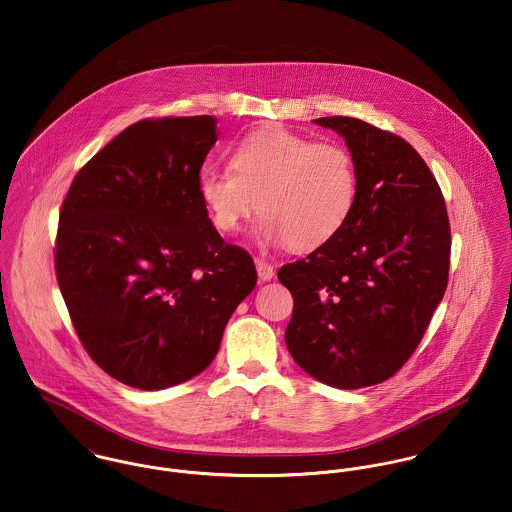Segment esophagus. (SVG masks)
<instances>
[{"instance_id":"34e87169","label":"esophagus","mask_w":512,"mask_h":512,"mask_svg":"<svg viewBox=\"0 0 512 512\" xmlns=\"http://www.w3.org/2000/svg\"><path fill=\"white\" fill-rule=\"evenodd\" d=\"M255 267H257V275H259L261 280H271L275 276L273 265L267 259H263V257L255 259Z\"/></svg>"}]
</instances>
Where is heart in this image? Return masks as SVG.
<instances>
[{
  "mask_svg": "<svg viewBox=\"0 0 512 512\" xmlns=\"http://www.w3.org/2000/svg\"><path fill=\"white\" fill-rule=\"evenodd\" d=\"M356 185V165L345 146L269 126L237 144L232 169H204L198 193L220 232H236L259 204V234L304 251L345 228Z\"/></svg>",
  "mask_w": 512,
  "mask_h": 512,
  "instance_id": "heart-1",
  "label": "heart"
}]
</instances>
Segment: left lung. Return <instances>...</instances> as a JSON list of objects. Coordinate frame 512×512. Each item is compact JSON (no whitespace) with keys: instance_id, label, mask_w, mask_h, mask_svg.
Here are the masks:
<instances>
[{"instance_id":"8db88e82","label":"left lung","mask_w":512,"mask_h":512,"mask_svg":"<svg viewBox=\"0 0 512 512\" xmlns=\"http://www.w3.org/2000/svg\"><path fill=\"white\" fill-rule=\"evenodd\" d=\"M339 132L356 165L345 228L280 267L294 298L286 347L315 380L358 390L392 378L419 347L450 269L442 191L415 148L360 118H315Z\"/></svg>"}]
</instances>
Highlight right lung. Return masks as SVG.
I'll use <instances>...</instances> for the list:
<instances>
[{
	"label": "right lung",
	"mask_w": 512,
	"mask_h": 512,
	"mask_svg": "<svg viewBox=\"0 0 512 512\" xmlns=\"http://www.w3.org/2000/svg\"><path fill=\"white\" fill-rule=\"evenodd\" d=\"M216 118H144L89 159L62 202L54 267L89 356L118 382L163 390L200 374L257 284L198 193Z\"/></svg>",
	"instance_id": "add662e5"
}]
</instances>
